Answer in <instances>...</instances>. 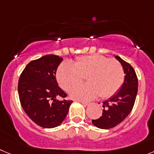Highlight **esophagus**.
<instances>
[{"label":"esophagus","instance_id":"1","mask_svg":"<svg viewBox=\"0 0 154 154\" xmlns=\"http://www.w3.org/2000/svg\"><path fill=\"white\" fill-rule=\"evenodd\" d=\"M80 103H82V104H83L84 106H89V105L91 104L90 103H88V102H85V101H80Z\"/></svg>","mask_w":154,"mask_h":154}]
</instances>
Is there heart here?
<instances>
[{"instance_id": "obj_1", "label": "heart", "mask_w": 154, "mask_h": 154, "mask_svg": "<svg viewBox=\"0 0 154 154\" xmlns=\"http://www.w3.org/2000/svg\"><path fill=\"white\" fill-rule=\"evenodd\" d=\"M84 76L88 83L73 88L69 94L74 99L86 101L98 95L107 98L115 94L123 84L125 73L119 63L101 55L82 57L75 63L65 61L57 72V79L66 91L81 83Z\"/></svg>"}]
</instances>
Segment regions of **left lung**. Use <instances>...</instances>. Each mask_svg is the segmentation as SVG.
<instances>
[{"mask_svg":"<svg viewBox=\"0 0 154 154\" xmlns=\"http://www.w3.org/2000/svg\"><path fill=\"white\" fill-rule=\"evenodd\" d=\"M115 58L121 63L125 79L119 91L109 100L103 102V113L97 119L92 120L94 125L102 129L116 126L131 112L137 93V78L133 67L119 56Z\"/></svg>","mask_w":154,"mask_h":154,"instance_id":"obj_1","label":"left lung"}]
</instances>
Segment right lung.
I'll return each instance as SVG.
<instances>
[{
  "mask_svg": "<svg viewBox=\"0 0 154 154\" xmlns=\"http://www.w3.org/2000/svg\"><path fill=\"white\" fill-rule=\"evenodd\" d=\"M62 60L57 55H46L31 61L20 75L18 92L22 107L42 128H52L60 125L72 103L57 99L66 97L56 79L57 69Z\"/></svg>",
  "mask_w": 154,
  "mask_h": 154,
  "instance_id": "1",
  "label": "right lung"
}]
</instances>
